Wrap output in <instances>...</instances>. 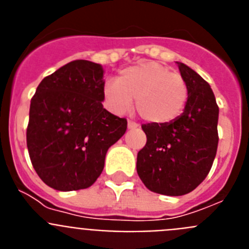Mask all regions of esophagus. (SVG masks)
Here are the masks:
<instances>
[{
  "instance_id": "34e87169",
  "label": "esophagus",
  "mask_w": 249,
  "mask_h": 249,
  "mask_svg": "<svg viewBox=\"0 0 249 249\" xmlns=\"http://www.w3.org/2000/svg\"><path fill=\"white\" fill-rule=\"evenodd\" d=\"M140 127V124L136 122H133V121H128V128L129 129H133V128H138Z\"/></svg>"
}]
</instances>
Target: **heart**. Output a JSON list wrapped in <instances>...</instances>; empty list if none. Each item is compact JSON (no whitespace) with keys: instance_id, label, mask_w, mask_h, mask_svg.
<instances>
[{"instance_id":"obj_1","label":"heart","mask_w":249,"mask_h":249,"mask_svg":"<svg viewBox=\"0 0 249 249\" xmlns=\"http://www.w3.org/2000/svg\"><path fill=\"white\" fill-rule=\"evenodd\" d=\"M188 85L179 73L158 62H143L123 70L117 81L103 86V98L109 109L122 114L136 108L147 122L166 124L183 112L188 101Z\"/></svg>"}]
</instances>
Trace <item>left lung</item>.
<instances>
[{
    "instance_id": "8db88e82",
    "label": "left lung",
    "mask_w": 249,
    "mask_h": 249,
    "mask_svg": "<svg viewBox=\"0 0 249 249\" xmlns=\"http://www.w3.org/2000/svg\"><path fill=\"white\" fill-rule=\"evenodd\" d=\"M188 85L183 113L166 124L147 123V143L137 155V173L149 191L183 196L203 182L218 147V106L211 86L192 68L178 62Z\"/></svg>"
}]
</instances>
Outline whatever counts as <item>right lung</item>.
I'll list each match as a JSON object with an SVG mask.
<instances>
[{"instance_id":"add662e5","label":"right lung","mask_w":249,"mask_h":249,"mask_svg":"<svg viewBox=\"0 0 249 249\" xmlns=\"http://www.w3.org/2000/svg\"><path fill=\"white\" fill-rule=\"evenodd\" d=\"M103 70L76 59L45 77L31 100L26 140L38 177L57 191L89 188L127 120L103 108Z\"/></svg>"}]
</instances>
